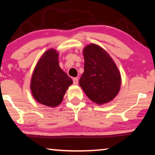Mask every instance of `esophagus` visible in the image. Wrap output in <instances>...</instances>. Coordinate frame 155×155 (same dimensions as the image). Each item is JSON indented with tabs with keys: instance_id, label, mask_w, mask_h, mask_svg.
Masks as SVG:
<instances>
[{
	"instance_id": "esophagus-1",
	"label": "esophagus",
	"mask_w": 155,
	"mask_h": 155,
	"mask_svg": "<svg viewBox=\"0 0 155 155\" xmlns=\"http://www.w3.org/2000/svg\"><path fill=\"white\" fill-rule=\"evenodd\" d=\"M78 82H79V81H78L77 78H74V79H73V83H74V84H75V85H76V84H78Z\"/></svg>"
}]
</instances>
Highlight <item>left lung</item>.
<instances>
[{
	"label": "left lung",
	"instance_id": "8db88e82",
	"mask_svg": "<svg viewBox=\"0 0 155 155\" xmlns=\"http://www.w3.org/2000/svg\"><path fill=\"white\" fill-rule=\"evenodd\" d=\"M84 71L79 85L92 101L103 104L114 99L119 93L121 76L108 53L96 44L84 48Z\"/></svg>",
	"mask_w": 155,
	"mask_h": 155
}]
</instances>
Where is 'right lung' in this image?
<instances>
[{"label":"right lung","instance_id":"add662e5","mask_svg":"<svg viewBox=\"0 0 155 155\" xmlns=\"http://www.w3.org/2000/svg\"><path fill=\"white\" fill-rule=\"evenodd\" d=\"M72 83V79L60 68L58 52L51 48L42 55L34 68L31 93L38 102L55 107L61 103Z\"/></svg>","mask_w":155,"mask_h":155}]
</instances>
